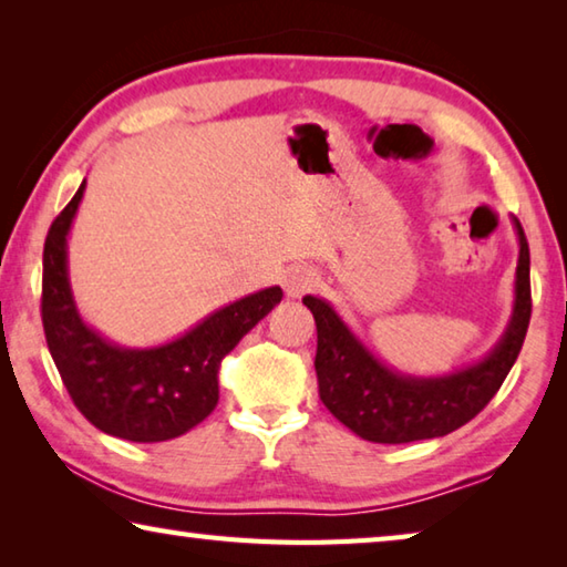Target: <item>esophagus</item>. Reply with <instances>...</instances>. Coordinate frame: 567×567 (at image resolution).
<instances>
[{
    "label": "esophagus",
    "instance_id": "34e87169",
    "mask_svg": "<svg viewBox=\"0 0 567 567\" xmlns=\"http://www.w3.org/2000/svg\"><path fill=\"white\" fill-rule=\"evenodd\" d=\"M318 282H320L318 272H315L312 267H307V265H295L282 277V287H285L287 297H302L305 292L315 290Z\"/></svg>",
    "mask_w": 567,
    "mask_h": 567
}]
</instances>
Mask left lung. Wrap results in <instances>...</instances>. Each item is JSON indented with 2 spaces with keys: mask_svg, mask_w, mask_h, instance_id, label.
Here are the masks:
<instances>
[{
  "mask_svg": "<svg viewBox=\"0 0 567 567\" xmlns=\"http://www.w3.org/2000/svg\"><path fill=\"white\" fill-rule=\"evenodd\" d=\"M517 233L515 300L511 322L495 348L475 364L440 378H415L388 368L342 322L330 302L305 295L302 302L318 324L320 400L354 435L370 443H415L443 437L473 420L501 390L520 354L530 324V249L513 217Z\"/></svg>",
  "mask_w": 567,
  "mask_h": 567,
  "instance_id": "8db88e82",
  "label": "left lung"
}]
</instances>
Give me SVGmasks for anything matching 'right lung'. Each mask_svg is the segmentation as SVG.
<instances>
[{"label":"right lung","instance_id":"obj_1","mask_svg":"<svg viewBox=\"0 0 567 567\" xmlns=\"http://www.w3.org/2000/svg\"><path fill=\"white\" fill-rule=\"evenodd\" d=\"M82 182L44 239L42 324L47 348L76 410L102 433L132 443H162L199 425L219 400L217 370L229 350L280 305L265 287L219 307L182 338L157 348H122L92 330L76 310L66 237L84 197Z\"/></svg>","mask_w":567,"mask_h":567}]
</instances>
